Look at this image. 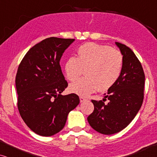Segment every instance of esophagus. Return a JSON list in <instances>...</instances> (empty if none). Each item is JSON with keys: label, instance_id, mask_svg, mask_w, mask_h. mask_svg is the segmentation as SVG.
I'll use <instances>...</instances> for the list:
<instances>
[{"label": "esophagus", "instance_id": "obj_1", "mask_svg": "<svg viewBox=\"0 0 157 157\" xmlns=\"http://www.w3.org/2000/svg\"><path fill=\"white\" fill-rule=\"evenodd\" d=\"M85 101H86V98H85L84 97H83V96H80V102L81 103Z\"/></svg>", "mask_w": 157, "mask_h": 157}]
</instances>
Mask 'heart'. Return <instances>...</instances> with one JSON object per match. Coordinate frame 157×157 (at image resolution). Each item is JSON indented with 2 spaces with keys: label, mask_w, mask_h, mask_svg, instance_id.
Here are the masks:
<instances>
[{
  "label": "heart",
  "mask_w": 157,
  "mask_h": 157,
  "mask_svg": "<svg viewBox=\"0 0 157 157\" xmlns=\"http://www.w3.org/2000/svg\"><path fill=\"white\" fill-rule=\"evenodd\" d=\"M123 56L118 50L106 45L86 43L77 50V58L70 56L64 64L66 78L76 80L83 71L86 78L71 83L70 92L87 96L96 89L106 90L117 83L123 68Z\"/></svg>",
  "instance_id": "b5f03b06"
}]
</instances>
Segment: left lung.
I'll return each instance as SVG.
<instances>
[{
    "instance_id": "8db88e82",
    "label": "left lung",
    "mask_w": 157,
    "mask_h": 157,
    "mask_svg": "<svg viewBox=\"0 0 157 157\" xmlns=\"http://www.w3.org/2000/svg\"><path fill=\"white\" fill-rule=\"evenodd\" d=\"M115 44L123 56L121 74L105 96L108 104L92 100L94 110L87 118L94 130L105 135L116 134L126 128L136 117L144 100L145 75L140 61L126 45Z\"/></svg>"
}]
</instances>
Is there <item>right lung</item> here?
Masks as SVG:
<instances>
[{
  "instance_id": "add662e5",
  "label": "right lung",
  "mask_w": 157,
  "mask_h": 157,
  "mask_svg": "<svg viewBox=\"0 0 157 157\" xmlns=\"http://www.w3.org/2000/svg\"><path fill=\"white\" fill-rule=\"evenodd\" d=\"M75 40L51 37L26 53L16 76L18 109L25 124L36 134L53 136L65 126L68 113L78 106L76 94L63 96L68 86L60 60Z\"/></svg>"
}]
</instances>
